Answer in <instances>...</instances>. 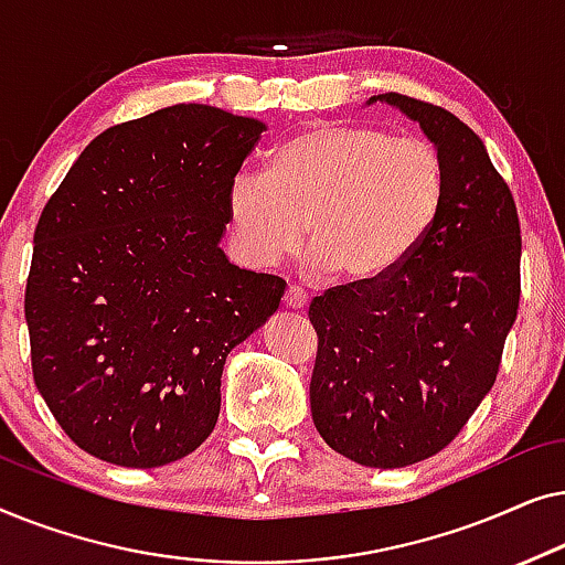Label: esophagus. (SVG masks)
Wrapping results in <instances>:
<instances>
[{
    "label": "esophagus",
    "instance_id": "esophagus-1",
    "mask_svg": "<svg viewBox=\"0 0 565 565\" xmlns=\"http://www.w3.org/2000/svg\"><path fill=\"white\" fill-rule=\"evenodd\" d=\"M285 308H292V311H303L308 306V296L300 288H288L285 290V298H282Z\"/></svg>",
    "mask_w": 565,
    "mask_h": 565
}]
</instances>
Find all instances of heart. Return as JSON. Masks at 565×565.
Listing matches in <instances>:
<instances>
[{
    "mask_svg": "<svg viewBox=\"0 0 565 565\" xmlns=\"http://www.w3.org/2000/svg\"><path fill=\"white\" fill-rule=\"evenodd\" d=\"M445 161L429 141L319 122L269 153L267 174L228 184L226 218L244 259L273 267L303 242L308 265L347 282L391 275L435 226Z\"/></svg>",
    "mask_w": 565,
    "mask_h": 565,
    "instance_id": "1",
    "label": "heart"
}]
</instances>
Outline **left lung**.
<instances>
[{"label": "left lung", "instance_id": "8db88e82", "mask_svg": "<svg viewBox=\"0 0 565 565\" xmlns=\"http://www.w3.org/2000/svg\"><path fill=\"white\" fill-rule=\"evenodd\" d=\"M373 103L419 122L445 161V200L391 275L313 298L311 414L344 458L404 468L450 445L497 381L520 306L522 236L512 192L466 122L396 92Z\"/></svg>", "mask_w": 565, "mask_h": 565}]
</instances>
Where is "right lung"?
<instances>
[{"label":"right lung","mask_w":565,"mask_h":565,"mask_svg":"<svg viewBox=\"0 0 565 565\" xmlns=\"http://www.w3.org/2000/svg\"><path fill=\"white\" fill-rule=\"evenodd\" d=\"M265 122L172 105L79 153L45 203L25 288L38 391L95 458L159 468L221 412L228 352L277 311L285 280L231 265L226 192Z\"/></svg>","instance_id":"1"}]
</instances>
